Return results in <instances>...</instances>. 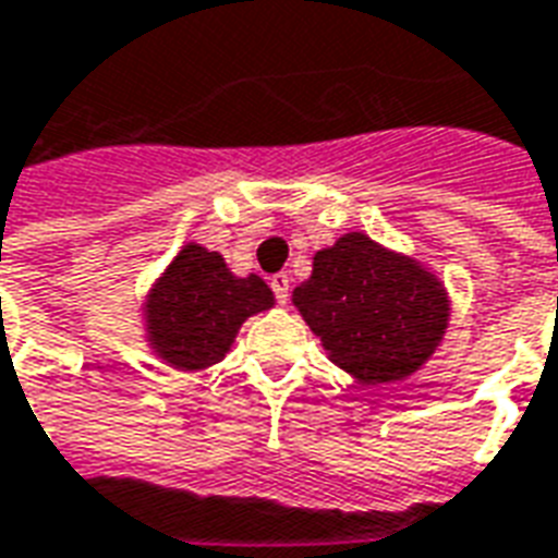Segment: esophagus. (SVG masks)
I'll list each match as a JSON object with an SVG mask.
<instances>
[{
	"mask_svg": "<svg viewBox=\"0 0 558 558\" xmlns=\"http://www.w3.org/2000/svg\"><path fill=\"white\" fill-rule=\"evenodd\" d=\"M268 283H271L275 299H278L280 304H287V299H290V275L278 271V275H271V278H268Z\"/></svg>",
	"mask_w": 558,
	"mask_h": 558,
	"instance_id": "34e87169",
	"label": "esophagus"
}]
</instances>
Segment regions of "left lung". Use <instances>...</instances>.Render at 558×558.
<instances>
[{"label": "left lung", "mask_w": 558, "mask_h": 558, "mask_svg": "<svg viewBox=\"0 0 558 558\" xmlns=\"http://www.w3.org/2000/svg\"><path fill=\"white\" fill-rule=\"evenodd\" d=\"M292 304L328 359L359 386L418 374L451 319L442 280L364 232L316 251L314 271L292 290Z\"/></svg>", "instance_id": "8db88e82"}]
</instances>
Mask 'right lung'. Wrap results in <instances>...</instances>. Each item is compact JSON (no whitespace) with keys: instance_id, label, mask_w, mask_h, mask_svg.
<instances>
[{"instance_id":"add662e5","label":"right lung","mask_w":558,"mask_h":558,"mask_svg":"<svg viewBox=\"0 0 558 558\" xmlns=\"http://www.w3.org/2000/svg\"><path fill=\"white\" fill-rule=\"evenodd\" d=\"M271 304L266 280L235 278L218 251L187 242L146 292V340L175 371H206L230 352L244 319Z\"/></svg>"}]
</instances>
